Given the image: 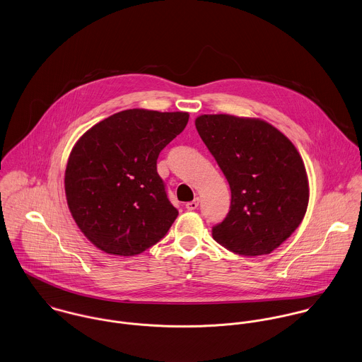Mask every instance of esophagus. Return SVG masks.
<instances>
[{
  "mask_svg": "<svg viewBox=\"0 0 362 362\" xmlns=\"http://www.w3.org/2000/svg\"><path fill=\"white\" fill-rule=\"evenodd\" d=\"M199 203H200V199L196 197L193 202H189V203L186 204V209H187L189 211H193V210H196V209L199 207Z\"/></svg>",
  "mask_w": 362,
  "mask_h": 362,
  "instance_id": "esophagus-1",
  "label": "esophagus"
}]
</instances>
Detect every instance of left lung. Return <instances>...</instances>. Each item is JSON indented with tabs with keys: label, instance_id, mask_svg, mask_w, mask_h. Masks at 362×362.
<instances>
[{
	"label": "left lung",
	"instance_id": "obj_1",
	"mask_svg": "<svg viewBox=\"0 0 362 362\" xmlns=\"http://www.w3.org/2000/svg\"><path fill=\"white\" fill-rule=\"evenodd\" d=\"M196 129L230 187V210L213 238L236 255L272 253L308 209L309 183L298 149L260 119L202 115Z\"/></svg>",
	"mask_w": 362,
	"mask_h": 362
}]
</instances>
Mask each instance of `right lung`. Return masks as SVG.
I'll list each match as a JSON object with an SVG mask.
<instances>
[{
	"instance_id": "obj_1",
	"label": "right lung",
	"mask_w": 362,
	"mask_h": 362,
	"mask_svg": "<svg viewBox=\"0 0 362 362\" xmlns=\"http://www.w3.org/2000/svg\"><path fill=\"white\" fill-rule=\"evenodd\" d=\"M187 122V112L129 109L75 143L64 175L67 204L98 249L136 256L166 235L179 211L168 200L156 159Z\"/></svg>"
}]
</instances>
